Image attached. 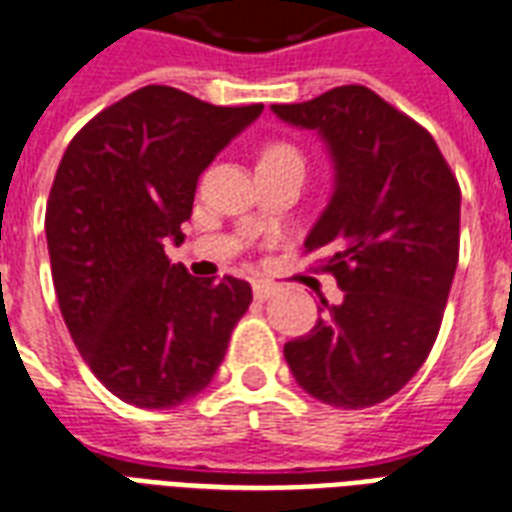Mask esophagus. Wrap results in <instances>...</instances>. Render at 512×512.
I'll use <instances>...</instances> for the list:
<instances>
[{
	"instance_id": "1",
	"label": "esophagus",
	"mask_w": 512,
	"mask_h": 512,
	"mask_svg": "<svg viewBox=\"0 0 512 512\" xmlns=\"http://www.w3.org/2000/svg\"><path fill=\"white\" fill-rule=\"evenodd\" d=\"M252 292H255L257 300H268V298H273V295H276V287H273V284H268V282H255V284H252Z\"/></svg>"
}]
</instances>
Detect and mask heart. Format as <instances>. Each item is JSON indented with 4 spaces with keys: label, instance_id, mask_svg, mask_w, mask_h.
<instances>
[{
    "label": "heart",
    "instance_id": "b5f03b06",
    "mask_svg": "<svg viewBox=\"0 0 512 512\" xmlns=\"http://www.w3.org/2000/svg\"><path fill=\"white\" fill-rule=\"evenodd\" d=\"M290 155H298V150L295 147H290V144H268L263 150V161H273V158H290Z\"/></svg>",
    "mask_w": 512,
    "mask_h": 512
}]
</instances>
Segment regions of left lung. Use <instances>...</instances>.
<instances>
[{
    "mask_svg": "<svg viewBox=\"0 0 512 512\" xmlns=\"http://www.w3.org/2000/svg\"><path fill=\"white\" fill-rule=\"evenodd\" d=\"M284 123L317 131L333 158V195L306 252L343 300L284 343L300 389L357 411L397 395L438 338L459 263V182L429 131L365 85L303 104H273Z\"/></svg>",
    "mask_w": 512,
    "mask_h": 512,
    "instance_id": "left-lung-1",
    "label": "left lung"
}]
</instances>
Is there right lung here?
<instances>
[{
	"label": "right lung",
	"instance_id": "obj_1",
	"mask_svg": "<svg viewBox=\"0 0 512 512\" xmlns=\"http://www.w3.org/2000/svg\"><path fill=\"white\" fill-rule=\"evenodd\" d=\"M260 112L144 85L85 123L58 163L45 212L58 306L123 403L163 411L204 392L252 303L244 279H195L163 247L185 241L198 177Z\"/></svg>",
	"mask_w": 512,
	"mask_h": 512
}]
</instances>
